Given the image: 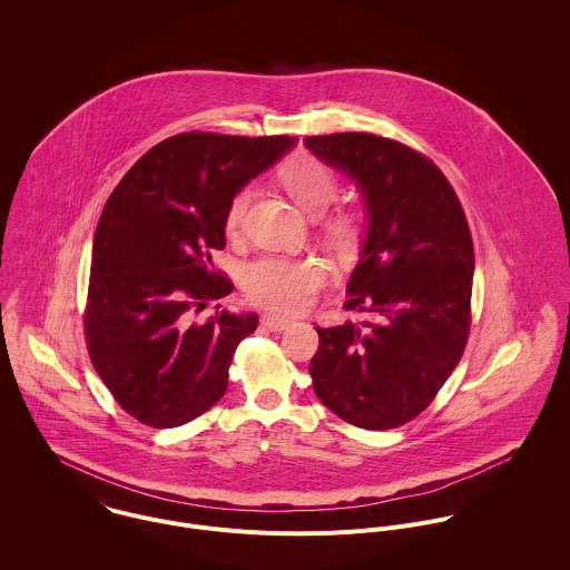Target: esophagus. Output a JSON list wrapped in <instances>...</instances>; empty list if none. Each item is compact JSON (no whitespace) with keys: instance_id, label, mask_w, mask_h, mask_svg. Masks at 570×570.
<instances>
[{"instance_id":"obj_1","label":"esophagus","mask_w":570,"mask_h":570,"mask_svg":"<svg viewBox=\"0 0 570 570\" xmlns=\"http://www.w3.org/2000/svg\"><path fill=\"white\" fill-rule=\"evenodd\" d=\"M261 323H263V326H267L269 331H285V328H289V326L294 325V321L281 318V316H274V314H265V316L261 318Z\"/></svg>"}]
</instances>
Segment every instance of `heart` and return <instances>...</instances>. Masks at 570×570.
<instances>
[{
    "label": "heart",
    "instance_id": "b5f03b06",
    "mask_svg": "<svg viewBox=\"0 0 570 570\" xmlns=\"http://www.w3.org/2000/svg\"><path fill=\"white\" fill-rule=\"evenodd\" d=\"M283 184L289 195L309 213H323L337 195L335 173L312 156H298L285 164ZM252 199V188H242L226 213V228L239 230L244 224L245 210ZM328 228L337 237H346L353 228L348 215H335ZM325 281V265L318 258H292V256H263L247 265L244 289L247 298L261 307L296 314L305 309L314 292Z\"/></svg>",
    "mask_w": 570,
    "mask_h": 570
}]
</instances>
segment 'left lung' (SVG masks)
<instances>
[{
	"instance_id": "8db88e82",
	"label": "left lung",
	"mask_w": 570,
	"mask_h": 570,
	"mask_svg": "<svg viewBox=\"0 0 570 570\" xmlns=\"http://www.w3.org/2000/svg\"><path fill=\"white\" fill-rule=\"evenodd\" d=\"M305 147L364 197L368 228L344 307L373 314L316 326L314 391L357 428L404 425L436 397L468 344L474 245L465 213L439 166L402 142L331 134Z\"/></svg>"
}]
</instances>
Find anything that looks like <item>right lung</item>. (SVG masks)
Segmentation results:
<instances>
[{
	"instance_id": "obj_1",
	"label": "right lung",
	"mask_w": 570,
	"mask_h": 570,
	"mask_svg": "<svg viewBox=\"0 0 570 570\" xmlns=\"http://www.w3.org/2000/svg\"><path fill=\"white\" fill-rule=\"evenodd\" d=\"M294 145L289 136L179 134L109 195L94 235L85 337L96 373L140 423L175 428L224 397L258 316H193L233 292L213 267L233 197Z\"/></svg>"
}]
</instances>
